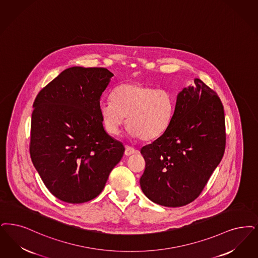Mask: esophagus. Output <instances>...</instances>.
Listing matches in <instances>:
<instances>
[{
  "instance_id": "esophagus-1",
  "label": "esophagus",
  "mask_w": 258,
  "mask_h": 258,
  "mask_svg": "<svg viewBox=\"0 0 258 258\" xmlns=\"http://www.w3.org/2000/svg\"><path fill=\"white\" fill-rule=\"evenodd\" d=\"M138 151L136 149H134L131 146H126L125 147V151H124V155L126 156H130V155H134V154H137Z\"/></svg>"
}]
</instances>
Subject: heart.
<instances>
[{"label": "heart", "mask_w": 258, "mask_h": 258, "mask_svg": "<svg viewBox=\"0 0 258 258\" xmlns=\"http://www.w3.org/2000/svg\"><path fill=\"white\" fill-rule=\"evenodd\" d=\"M175 106V95L170 90L132 82L122 83L114 89L111 102L100 104V114L108 134H120L126 117L131 135L150 141L168 128Z\"/></svg>", "instance_id": "heart-1"}]
</instances>
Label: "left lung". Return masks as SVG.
Listing matches in <instances>:
<instances>
[{"label":"left lung","instance_id":"left-lung-1","mask_svg":"<svg viewBox=\"0 0 258 258\" xmlns=\"http://www.w3.org/2000/svg\"><path fill=\"white\" fill-rule=\"evenodd\" d=\"M226 149L224 106L201 80L177 94L171 124L141 149L146 168L140 186L152 202L168 207L195 201Z\"/></svg>","mask_w":258,"mask_h":258}]
</instances>
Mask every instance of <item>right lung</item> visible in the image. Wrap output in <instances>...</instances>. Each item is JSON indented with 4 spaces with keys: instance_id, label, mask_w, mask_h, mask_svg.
Listing matches in <instances>:
<instances>
[{
    "instance_id": "right-lung-1",
    "label": "right lung",
    "mask_w": 258,
    "mask_h": 258,
    "mask_svg": "<svg viewBox=\"0 0 258 258\" xmlns=\"http://www.w3.org/2000/svg\"><path fill=\"white\" fill-rule=\"evenodd\" d=\"M113 74L105 68L71 67L36 96L30 154L52 195L68 204L99 196L124 147L105 133L100 100Z\"/></svg>"
}]
</instances>
